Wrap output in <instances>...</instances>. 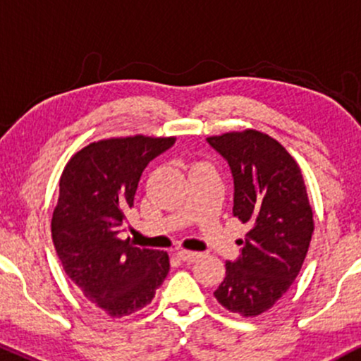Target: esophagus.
Instances as JSON below:
<instances>
[{"instance_id": "34e87169", "label": "esophagus", "mask_w": 361, "mask_h": 361, "mask_svg": "<svg viewBox=\"0 0 361 361\" xmlns=\"http://www.w3.org/2000/svg\"><path fill=\"white\" fill-rule=\"evenodd\" d=\"M176 256L180 258L181 261H185V263H193V261H197L200 258V252H195V251H186V250H181L176 252Z\"/></svg>"}]
</instances>
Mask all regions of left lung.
<instances>
[{
    "label": "left lung",
    "mask_w": 361,
    "mask_h": 361,
    "mask_svg": "<svg viewBox=\"0 0 361 361\" xmlns=\"http://www.w3.org/2000/svg\"><path fill=\"white\" fill-rule=\"evenodd\" d=\"M207 140L233 171L234 217L251 227L214 295L231 312L256 317L283 297L307 255L314 233L307 188L297 161L268 134L246 128Z\"/></svg>",
    "instance_id": "obj_1"
}]
</instances>
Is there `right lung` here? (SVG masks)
Masks as SVG:
<instances>
[{
	"label": "right lung",
	"instance_id": "right-lung-1",
	"mask_svg": "<svg viewBox=\"0 0 361 361\" xmlns=\"http://www.w3.org/2000/svg\"><path fill=\"white\" fill-rule=\"evenodd\" d=\"M176 137L128 135L91 142L68 161L52 212V241L66 275L102 312L123 317L154 299L169 271L166 251L120 239L140 175Z\"/></svg>",
	"mask_w": 361,
	"mask_h": 361
}]
</instances>
